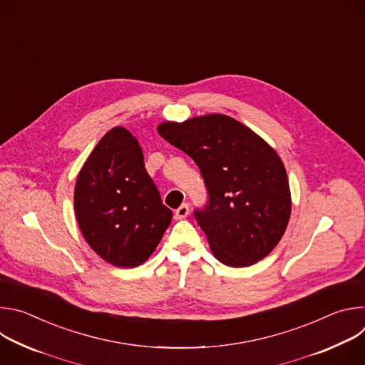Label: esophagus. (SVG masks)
Returning a JSON list of instances; mask_svg holds the SVG:
<instances>
[{
	"label": "esophagus",
	"instance_id": "34e87169",
	"mask_svg": "<svg viewBox=\"0 0 365 365\" xmlns=\"http://www.w3.org/2000/svg\"><path fill=\"white\" fill-rule=\"evenodd\" d=\"M187 215H189V205L187 203L180 205L178 210L175 211V218L176 220H185Z\"/></svg>",
	"mask_w": 365,
	"mask_h": 365
}]
</instances>
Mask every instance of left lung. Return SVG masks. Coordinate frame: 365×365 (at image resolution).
<instances>
[{
    "instance_id": "8db88e82",
    "label": "left lung",
    "mask_w": 365,
    "mask_h": 365,
    "mask_svg": "<svg viewBox=\"0 0 365 365\" xmlns=\"http://www.w3.org/2000/svg\"><path fill=\"white\" fill-rule=\"evenodd\" d=\"M158 131L200 169L210 200L195 218L218 262L248 267L269 255L292 214L289 179L276 150L224 114L165 121Z\"/></svg>"
}]
</instances>
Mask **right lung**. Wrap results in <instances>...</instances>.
Listing matches in <instances>:
<instances>
[{
  "label": "right lung",
  "instance_id": "add662e5",
  "mask_svg": "<svg viewBox=\"0 0 365 365\" xmlns=\"http://www.w3.org/2000/svg\"><path fill=\"white\" fill-rule=\"evenodd\" d=\"M73 202L85 241L123 269L147 262L173 217L145 170L137 138L124 127L98 141L78 175Z\"/></svg>",
  "mask_w": 365,
  "mask_h": 365
}]
</instances>
